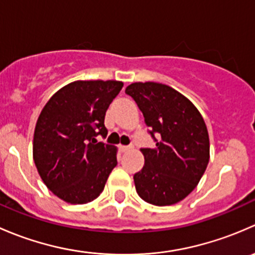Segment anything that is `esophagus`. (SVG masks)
Segmentation results:
<instances>
[{
    "instance_id": "1",
    "label": "esophagus",
    "mask_w": 255,
    "mask_h": 255,
    "mask_svg": "<svg viewBox=\"0 0 255 255\" xmlns=\"http://www.w3.org/2000/svg\"><path fill=\"white\" fill-rule=\"evenodd\" d=\"M130 149V146H126V145H120V151L121 153H126Z\"/></svg>"
}]
</instances>
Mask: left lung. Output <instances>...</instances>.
Instances as JSON below:
<instances>
[{"mask_svg":"<svg viewBox=\"0 0 255 255\" xmlns=\"http://www.w3.org/2000/svg\"><path fill=\"white\" fill-rule=\"evenodd\" d=\"M142 111L155 148L142 149L144 166L134 174L135 190L145 202L170 206L184 200L204 175L210 139L201 113L187 97L159 82H133L126 87Z\"/></svg>","mask_w":255,"mask_h":255,"instance_id":"1","label":"left lung"}]
</instances>
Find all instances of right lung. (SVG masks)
<instances>
[{"mask_svg":"<svg viewBox=\"0 0 255 255\" xmlns=\"http://www.w3.org/2000/svg\"><path fill=\"white\" fill-rule=\"evenodd\" d=\"M123 87L116 80H78L61 87L43 107L33 137V160L45 186L73 205L94 201L117 165V148L106 137L105 115Z\"/></svg>","mask_w":255,"mask_h":255,"instance_id":"add662e5","label":"right lung"}]
</instances>
